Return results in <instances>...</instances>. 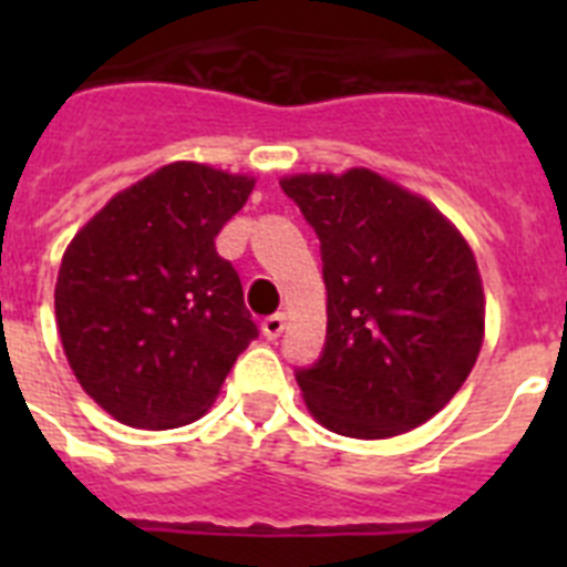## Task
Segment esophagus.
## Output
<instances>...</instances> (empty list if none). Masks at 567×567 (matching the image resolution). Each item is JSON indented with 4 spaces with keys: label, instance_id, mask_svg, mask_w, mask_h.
Instances as JSON below:
<instances>
[{
    "label": "esophagus",
    "instance_id": "obj_1",
    "mask_svg": "<svg viewBox=\"0 0 567 567\" xmlns=\"http://www.w3.org/2000/svg\"><path fill=\"white\" fill-rule=\"evenodd\" d=\"M284 329H287V315L284 312L269 315V318H264V323H260V332H264L267 340H278L280 334H284Z\"/></svg>",
    "mask_w": 567,
    "mask_h": 567
}]
</instances>
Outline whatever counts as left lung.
<instances>
[{
    "label": "left lung",
    "instance_id": "obj_1",
    "mask_svg": "<svg viewBox=\"0 0 567 567\" xmlns=\"http://www.w3.org/2000/svg\"><path fill=\"white\" fill-rule=\"evenodd\" d=\"M280 189L320 240L327 343L295 369L318 423L358 440L412 432L465 383L485 298L463 235L372 169L292 175Z\"/></svg>",
    "mask_w": 567,
    "mask_h": 567
}]
</instances>
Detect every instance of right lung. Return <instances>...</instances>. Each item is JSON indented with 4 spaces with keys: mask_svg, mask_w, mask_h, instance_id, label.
Wrapping results in <instances>:
<instances>
[{
    "mask_svg": "<svg viewBox=\"0 0 567 567\" xmlns=\"http://www.w3.org/2000/svg\"><path fill=\"white\" fill-rule=\"evenodd\" d=\"M252 187L247 175L167 164L70 240L59 334L84 392L118 423H193L258 338L238 272L215 249Z\"/></svg>",
    "mask_w": 567,
    "mask_h": 567,
    "instance_id": "add662e5",
    "label": "right lung"
}]
</instances>
